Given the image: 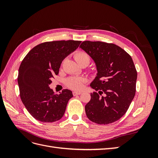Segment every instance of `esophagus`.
Wrapping results in <instances>:
<instances>
[{
    "label": "esophagus",
    "mask_w": 158,
    "mask_h": 158,
    "mask_svg": "<svg viewBox=\"0 0 158 158\" xmlns=\"http://www.w3.org/2000/svg\"><path fill=\"white\" fill-rule=\"evenodd\" d=\"M81 94H82V92H73V95H74V96H76V95H80Z\"/></svg>",
    "instance_id": "esophagus-1"
}]
</instances>
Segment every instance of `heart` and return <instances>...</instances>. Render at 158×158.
Wrapping results in <instances>:
<instances>
[{
    "instance_id": "b5f03b06",
    "label": "heart",
    "mask_w": 158,
    "mask_h": 158,
    "mask_svg": "<svg viewBox=\"0 0 158 158\" xmlns=\"http://www.w3.org/2000/svg\"><path fill=\"white\" fill-rule=\"evenodd\" d=\"M74 57L80 66L82 64H86L88 65L90 62L89 56L86 52L82 51L75 52ZM85 82V78L84 77H73H73H70L66 80V85L69 88L76 91L82 89Z\"/></svg>"
}]
</instances>
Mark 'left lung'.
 <instances>
[{"label": "left lung", "mask_w": 158, "mask_h": 158, "mask_svg": "<svg viewBox=\"0 0 158 158\" xmlns=\"http://www.w3.org/2000/svg\"><path fill=\"white\" fill-rule=\"evenodd\" d=\"M80 47L94 59L98 70L90 86L98 92L91 94L86 115L99 125L115 122L126 113L136 93L137 71L131 56L118 45L102 41H85Z\"/></svg>", "instance_id": "obj_1"}]
</instances>
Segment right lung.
<instances>
[{"label":"right lung","mask_w":158,"mask_h":158,"mask_svg":"<svg viewBox=\"0 0 158 158\" xmlns=\"http://www.w3.org/2000/svg\"><path fill=\"white\" fill-rule=\"evenodd\" d=\"M81 41H47L33 47L22 61L18 70V83L22 102L36 120L52 123L63 117L70 90L55 94L49 85L59 74L62 61L78 48Z\"/></svg>","instance_id":"obj_1"}]
</instances>
